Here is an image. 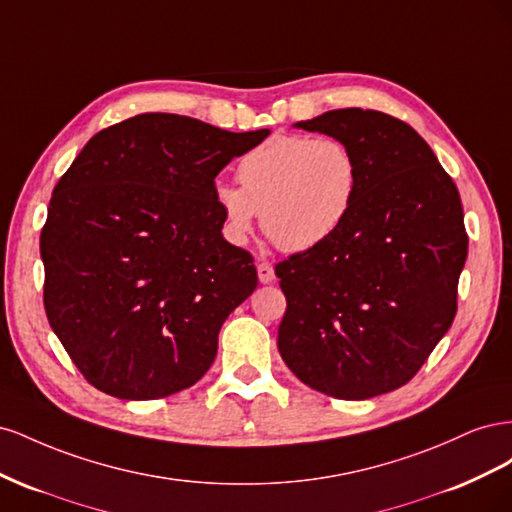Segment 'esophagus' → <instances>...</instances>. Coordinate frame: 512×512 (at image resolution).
<instances>
[{
	"label": "esophagus",
	"instance_id": "obj_1",
	"mask_svg": "<svg viewBox=\"0 0 512 512\" xmlns=\"http://www.w3.org/2000/svg\"><path fill=\"white\" fill-rule=\"evenodd\" d=\"M256 271H258V280L262 284H271L275 280V271H273V267L269 265V262H258Z\"/></svg>",
	"mask_w": 512,
	"mask_h": 512
}]
</instances>
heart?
<instances>
[{"mask_svg": "<svg viewBox=\"0 0 512 512\" xmlns=\"http://www.w3.org/2000/svg\"><path fill=\"white\" fill-rule=\"evenodd\" d=\"M237 177L241 185L218 183L213 190L224 235L243 245L262 213V228L284 252L329 241L359 192V162L335 136H273L245 153Z\"/></svg>", "mask_w": 512, "mask_h": 512, "instance_id": "heart-1", "label": "heart"}]
</instances>
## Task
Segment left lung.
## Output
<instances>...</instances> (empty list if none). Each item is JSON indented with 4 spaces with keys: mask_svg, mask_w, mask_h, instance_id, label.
Here are the masks:
<instances>
[{
    "mask_svg": "<svg viewBox=\"0 0 512 512\" xmlns=\"http://www.w3.org/2000/svg\"><path fill=\"white\" fill-rule=\"evenodd\" d=\"M294 126L344 141L359 162L348 220L275 267L284 363L337 399L404 386L451 329L468 235L457 185L408 123L337 108Z\"/></svg>",
    "mask_w": 512,
    "mask_h": 512,
    "instance_id": "8db88e82",
    "label": "left lung"
}]
</instances>
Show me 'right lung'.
Wrapping results in <instances>:
<instances>
[{
    "instance_id": "1",
    "label": "right lung",
    "mask_w": 512,
    "mask_h": 512,
    "mask_svg": "<svg viewBox=\"0 0 512 512\" xmlns=\"http://www.w3.org/2000/svg\"><path fill=\"white\" fill-rule=\"evenodd\" d=\"M267 136L136 115L91 138L55 185L44 309L98 391L160 399L207 374L224 320L258 286L252 254L222 237L215 177Z\"/></svg>"
}]
</instances>
